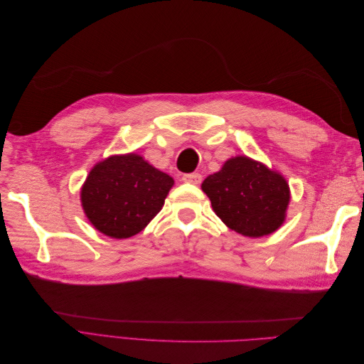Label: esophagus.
Instances as JSON below:
<instances>
[{
	"mask_svg": "<svg viewBox=\"0 0 364 364\" xmlns=\"http://www.w3.org/2000/svg\"><path fill=\"white\" fill-rule=\"evenodd\" d=\"M182 181L186 183H193V185H199L202 182V174L199 173H190V174H183Z\"/></svg>",
	"mask_w": 364,
	"mask_h": 364,
	"instance_id": "esophagus-1",
	"label": "esophagus"
}]
</instances>
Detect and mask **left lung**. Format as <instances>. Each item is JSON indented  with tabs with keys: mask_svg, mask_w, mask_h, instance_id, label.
<instances>
[{
	"mask_svg": "<svg viewBox=\"0 0 364 364\" xmlns=\"http://www.w3.org/2000/svg\"><path fill=\"white\" fill-rule=\"evenodd\" d=\"M202 191L228 228L250 238L278 230L291 199L289 182L279 171L246 155L229 158L209 174Z\"/></svg>",
	"mask_w": 364,
	"mask_h": 364,
	"instance_id": "1",
	"label": "left lung"
}]
</instances>
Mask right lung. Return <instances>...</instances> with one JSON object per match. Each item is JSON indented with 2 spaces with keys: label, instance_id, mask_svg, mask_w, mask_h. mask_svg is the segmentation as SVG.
I'll return each instance as SVG.
<instances>
[{
  "label": "right lung",
  "instance_id": "1",
  "mask_svg": "<svg viewBox=\"0 0 364 364\" xmlns=\"http://www.w3.org/2000/svg\"><path fill=\"white\" fill-rule=\"evenodd\" d=\"M170 174L138 153L98 161L82 185L80 202L90 223L111 238H130L161 211L173 188Z\"/></svg>",
  "mask_w": 364,
  "mask_h": 364
}]
</instances>
